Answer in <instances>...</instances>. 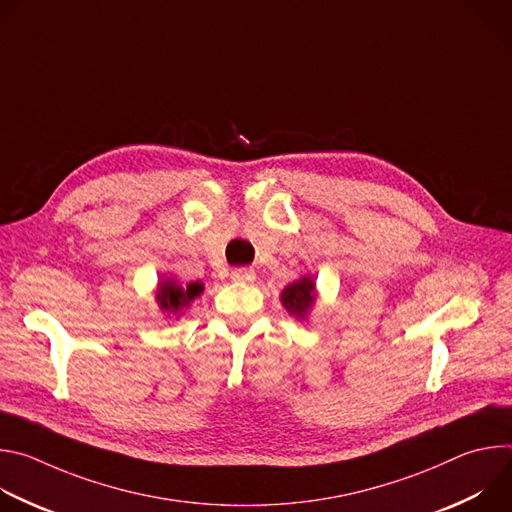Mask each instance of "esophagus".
Returning a JSON list of instances; mask_svg holds the SVG:
<instances>
[{
	"mask_svg": "<svg viewBox=\"0 0 512 512\" xmlns=\"http://www.w3.org/2000/svg\"><path fill=\"white\" fill-rule=\"evenodd\" d=\"M231 279L239 281V283H249L255 279V269L251 267H237L231 271Z\"/></svg>",
	"mask_w": 512,
	"mask_h": 512,
	"instance_id": "esophagus-1",
	"label": "esophagus"
}]
</instances>
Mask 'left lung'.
I'll use <instances>...</instances> for the list:
<instances>
[{"mask_svg": "<svg viewBox=\"0 0 512 512\" xmlns=\"http://www.w3.org/2000/svg\"><path fill=\"white\" fill-rule=\"evenodd\" d=\"M281 302L291 316L304 318L314 304V281L310 277H302L300 281L287 285L281 294Z\"/></svg>", "mask_w": 512, "mask_h": 512, "instance_id": "obj_1", "label": "left lung"}]
</instances>
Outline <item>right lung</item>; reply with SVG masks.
I'll use <instances>...</instances> for the list:
<instances>
[{"label": "right lung", "mask_w": 512, "mask_h": 512, "mask_svg": "<svg viewBox=\"0 0 512 512\" xmlns=\"http://www.w3.org/2000/svg\"><path fill=\"white\" fill-rule=\"evenodd\" d=\"M202 291V285L200 283H190L186 287L178 285L176 281L172 279H166L160 283V289H158V304L162 310L170 312V314H178L180 310H184L194 298L200 296Z\"/></svg>", "instance_id": "add662e5"}]
</instances>
